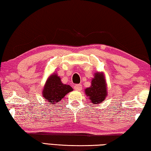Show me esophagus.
<instances>
[{
  "instance_id": "34e87169",
  "label": "esophagus",
  "mask_w": 151,
  "mask_h": 151,
  "mask_svg": "<svg viewBox=\"0 0 151 151\" xmlns=\"http://www.w3.org/2000/svg\"><path fill=\"white\" fill-rule=\"evenodd\" d=\"M74 89L76 91H81L82 89V86L81 84H76V85L74 86Z\"/></svg>"
}]
</instances>
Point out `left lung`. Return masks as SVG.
Segmentation results:
<instances>
[{"instance_id":"obj_1","label":"left lung","mask_w":151,"mask_h":151,"mask_svg":"<svg viewBox=\"0 0 151 151\" xmlns=\"http://www.w3.org/2000/svg\"><path fill=\"white\" fill-rule=\"evenodd\" d=\"M85 93L90 101L95 105H99L107 96V84L104 72H96L92 78L91 86L85 89Z\"/></svg>"}]
</instances>
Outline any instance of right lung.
Here are the masks:
<instances>
[{"instance_id": "add662e5", "label": "right lung", "mask_w": 151, "mask_h": 151, "mask_svg": "<svg viewBox=\"0 0 151 151\" xmlns=\"http://www.w3.org/2000/svg\"><path fill=\"white\" fill-rule=\"evenodd\" d=\"M72 91L73 88L70 86L63 83L60 76L56 73H53L47 79L42 90V96L47 103L54 105Z\"/></svg>"}]
</instances>
